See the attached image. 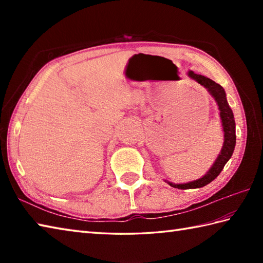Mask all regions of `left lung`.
Returning a JSON list of instances; mask_svg holds the SVG:
<instances>
[{
  "mask_svg": "<svg viewBox=\"0 0 263 263\" xmlns=\"http://www.w3.org/2000/svg\"><path fill=\"white\" fill-rule=\"evenodd\" d=\"M189 77L192 78L193 80L203 86L206 90L209 91L212 97L215 98L217 102L218 107L220 110V120L222 125V131H224V144L220 150V154L218 155L216 161L210 167V170L206 172V174L202 176L199 180H195L193 182L184 183V184H175L167 182L171 186L181 189V190H187V189H198L202 187L206 184L212 182L215 178L220 174V172L224 168V166L228 160L231 159L234 148H235L236 143V133H235V120H234L233 111L227 103L226 99V92L220 85H218L215 81H212L209 78L204 76L194 73L193 71H189Z\"/></svg>",
  "mask_w": 263,
  "mask_h": 263,
  "instance_id": "left-lung-1",
  "label": "left lung"
}]
</instances>
